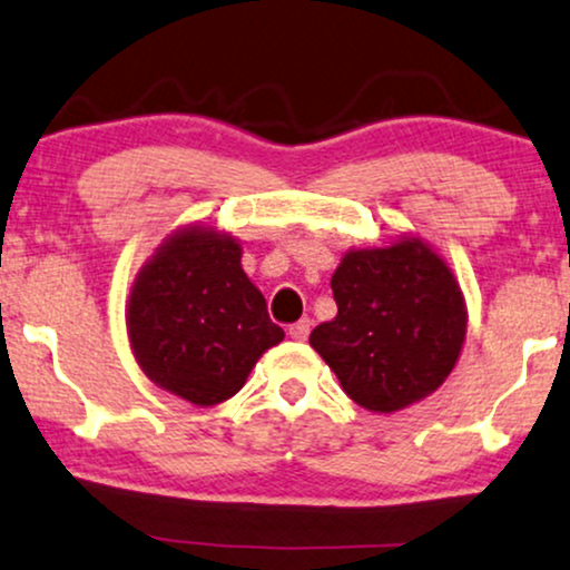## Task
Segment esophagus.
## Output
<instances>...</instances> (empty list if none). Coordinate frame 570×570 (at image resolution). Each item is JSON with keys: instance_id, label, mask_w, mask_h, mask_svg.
Returning <instances> with one entry per match:
<instances>
[{"instance_id": "1", "label": "esophagus", "mask_w": 570, "mask_h": 570, "mask_svg": "<svg viewBox=\"0 0 570 570\" xmlns=\"http://www.w3.org/2000/svg\"><path fill=\"white\" fill-rule=\"evenodd\" d=\"M311 328H313V321H311V318L297 321V324L289 326V337H292L294 342H305L307 337H311Z\"/></svg>"}]
</instances>
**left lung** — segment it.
<instances>
[{"label":"left lung","instance_id":"left-lung-1","mask_svg":"<svg viewBox=\"0 0 570 570\" xmlns=\"http://www.w3.org/2000/svg\"><path fill=\"white\" fill-rule=\"evenodd\" d=\"M337 315L311 332V347L342 390L374 414L433 395L454 372L468 337V303L441 252L414 233L347 249L332 276Z\"/></svg>","mask_w":570,"mask_h":570}]
</instances>
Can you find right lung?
Instances as JSON below:
<instances>
[{
  "instance_id": "1",
  "label": "right lung",
  "mask_w": 570,
  "mask_h": 570,
  "mask_svg": "<svg viewBox=\"0 0 570 570\" xmlns=\"http://www.w3.org/2000/svg\"><path fill=\"white\" fill-rule=\"evenodd\" d=\"M125 318L140 372L202 409L236 395L263 353L284 340L244 273L242 242L202 223L156 246L129 286Z\"/></svg>"
}]
</instances>
